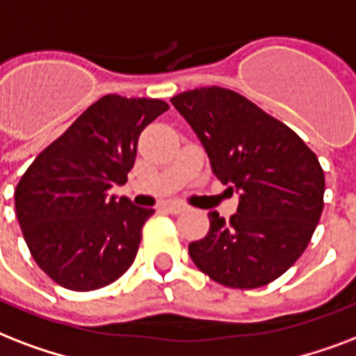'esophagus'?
I'll return each mask as SVG.
<instances>
[{"mask_svg":"<svg viewBox=\"0 0 356 356\" xmlns=\"http://www.w3.org/2000/svg\"><path fill=\"white\" fill-rule=\"evenodd\" d=\"M163 209L169 213H181V211H186L187 206L181 202H165Z\"/></svg>","mask_w":356,"mask_h":356,"instance_id":"34e87169","label":"esophagus"}]
</instances>
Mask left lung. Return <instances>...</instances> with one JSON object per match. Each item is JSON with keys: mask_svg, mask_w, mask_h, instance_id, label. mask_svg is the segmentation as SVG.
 Returning a JSON list of instances; mask_svg holds the SVG:
<instances>
[{"mask_svg": "<svg viewBox=\"0 0 356 356\" xmlns=\"http://www.w3.org/2000/svg\"><path fill=\"white\" fill-rule=\"evenodd\" d=\"M206 148L211 170L239 193L238 213L209 211V230L189 243L195 266L239 290L273 282L312 239L323 211L325 175L305 140L245 96L200 87L170 98Z\"/></svg>", "mask_w": 356, "mask_h": 356, "instance_id": "left-lung-1", "label": "left lung"}]
</instances>
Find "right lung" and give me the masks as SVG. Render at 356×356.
<instances>
[{"instance_id": "right-lung-1", "label": "right lung", "mask_w": 356, "mask_h": 356, "mask_svg": "<svg viewBox=\"0 0 356 356\" xmlns=\"http://www.w3.org/2000/svg\"><path fill=\"white\" fill-rule=\"evenodd\" d=\"M167 109L158 98L102 96L18 181L16 217L29 252L66 290H100L134 264L154 209L109 189L126 184L140 131Z\"/></svg>"}]
</instances>
